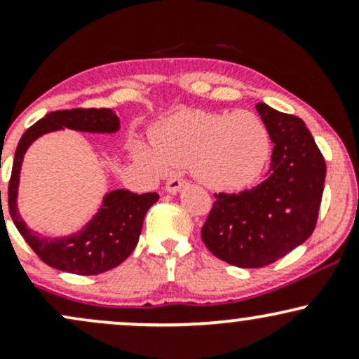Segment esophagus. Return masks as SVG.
Returning <instances> with one entry per match:
<instances>
[{
    "mask_svg": "<svg viewBox=\"0 0 359 359\" xmlns=\"http://www.w3.org/2000/svg\"><path fill=\"white\" fill-rule=\"evenodd\" d=\"M185 185V180L180 179V177H172V179L167 180L165 191L168 194H177Z\"/></svg>",
    "mask_w": 359,
    "mask_h": 359,
    "instance_id": "obj_1",
    "label": "esophagus"
}]
</instances>
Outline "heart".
<instances>
[{"label":"heart","mask_w":359,"mask_h":359,"mask_svg":"<svg viewBox=\"0 0 359 359\" xmlns=\"http://www.w3.org/2000/svg\"><path fill=\"white\" fill-rule=\"evenodd\" d=\"M135 158L155 174L191 165L192 174L214 191H243L263 175L271 155L270 131L250 111L209 113L191 109L168 116L155 143L135 140Z\"/></svg>","instance_id":"obj_1"}]
</instances>
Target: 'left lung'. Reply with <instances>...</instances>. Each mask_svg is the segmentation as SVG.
I'll return each mask as SVG.
<instances>
[{"mask_svg": "<svg viewBox=\"0 0 359 359\" xmlns=\"http://www.w3.org/2000/svg\"><path fill=\"white\" fill-rule=\"evenodd\" d=\"M258 114L273 151L266 180L238 194H214L201 236L214 257L240 269H259L311 236L323 199L325 162L306 123L265 102Z\"/></svg>", "mask_w": 359, "mask_h": 359, "instance_id": "obj_1", "label": "left lung"}]
</instances>
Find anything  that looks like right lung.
Returning a JSON list of instances; mask_svg holds the SVG:
<instances>
[{"label": "right lung", "instance_id": "obj_1", "mask_svg": "<svg viewBox=\"0 0 359 359\" xmlns=\"http://www.w3.org/2000/svg\"><path fill=\"white\" fill-rule=\"evenodd\" d=\"M64 128L88 133H116L119 118L109 108L62 109L45 114V118L28 128L15 151L8 185V209L16 229L43 263L69 273L100 275L118 266L133 253L142 234L145 214L158 201V194L138 196L126 189H116L106 194L100 211L81 231L62 238H47L32 231L20 216L16 204L23 156L36 138Z\"/></svg>", "mask_w": 359, "mask_h": 359}]
</instances>
